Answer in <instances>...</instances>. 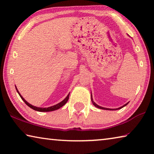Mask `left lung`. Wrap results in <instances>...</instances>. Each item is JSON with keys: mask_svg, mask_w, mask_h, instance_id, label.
<instances>
[{"mask_svg": "<svg viewBox=\"0 0 154 154\" xmlns=\"http://www.w3.org/2000/svg\"><path fill=\"white\" fill-rule=\"evenodd\" d=\"M91 100H92V103H93V105L96 106V107H97V108H98V109H105V110H118V109H122V108H123L124 106H125L126 105H127L128 104V103L126 104V105H123L122 106H121V107H119V108H118V109H108V108L102 107V106H98V105H97V104H96V103L93 101V98H92V95H91Z\"/></svg>", "mask_w": 154, "mask_h": 154, "instance_id": "obj_1", "label": "left lung"}]
</instances>
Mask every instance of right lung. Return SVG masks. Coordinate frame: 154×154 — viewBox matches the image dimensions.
Segmentation results:
<instances>
[{"label": "right lung", "instance_id": "obj_1", "mask_svg": "<svg viewBox=\"0 0 154 154\" xmlns=\"http://www.w3.org/2000/svg\"><path fill=\"white\" fill-rule=\"evenodd\" d=\"M15 88H16V90H17V93L19 94V95H20V96L21 97V98L23 100H24V102L26 104V105L29 106V107H30L31 109H34V110H35V111H40V112H48V111H55V110H57V109H60V107H62V106H64L65 104L66 103V102L68 101V100H69V94H69L67 95V96L66 98H65L62 101V102H60V103H58L57 104V105H54V106H49V107H48V108H42V107H37V106H33V105H30V103H28L26 100H25V99L22 97V95L20 94V92H18V90H17V88L15 87Z\"/></svg>", "mask_w": 154, "mask_h": 154}]
</instances>
